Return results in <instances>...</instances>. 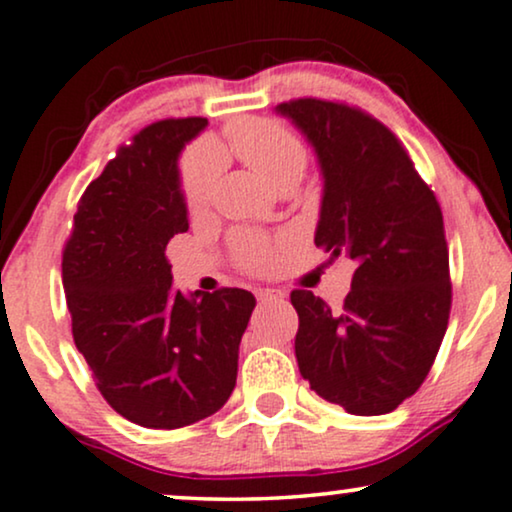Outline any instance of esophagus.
Here are the masks:
<instances>
[{"label": "esophagus", "mask_w": 512, "mask_h": 512, "mask_svg": "<svg viewBox=\"0 0 512 512\" xmlns=\"http://www.w3.org/2000/svg\"><path fill=\"white\" fill-rule=\"evenodd\" d=\"M256 299L261 306H268V304H277V301H285V294L280 292V289H258L256 292Z\"/></svg>", "instance_id": "obj_1"}]
</instances>
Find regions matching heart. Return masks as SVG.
<instances>
[{
    "label": "heart",
    "instance_id": "b5f03b06",
    "mask_svg": "<svg viewBox=\"0 0 512 512\" xmlns=\"http://www.w3.org/2000/svg\"><path fill=\"white\" fill-rule=\"evenodd\" d=\"M225 151L261 173L270 185L299 182L306 168V147L292 130L268 118H239L225 128ZM220 173V156L208 147L187 151L180 166V194L189 213H199L213 197ZM237 261L249 270L273 266V249L263 237L239 232L235 237Z\"/></svg>",
    "mask_w": 512,
    "mask_h": 512
}]
</instances>
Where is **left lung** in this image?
<instances>
[{"label":"left lung","instance_id":"1","mask_svg":"<svg viewBox=\"0 0 512 512\" xmlns=\"http://www.w3.org/2000/svg\"><path fill=\"white\" fill-rule=\"evenodd\" d=\"M275 111L318 156L315 246L356 268L342 311L308 289L292 292L301 377L346 413H391L425 382L449 325L439 201L394 132L365 111L323 99H294Z\"/></svg>","mask_w":512,"mask_h":512}]
</instances>
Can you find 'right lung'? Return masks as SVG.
Returning a JSON list of instances; mask_svg holds the SVG:
<instances>
[{
    "instance_id": "1",
    "label": "right lung",
    "mask_w": 512,
    "mask_h": 512,
    "mask_svg": "<svg viewBox=\"0 0 512 512\" xmlns=\"http://www.w3.org/2000/svg\"><path fill=\"white\" fill-rule=\"evenodd\" d=\"M206 118L151 123L118 149L78 201L61 277L73 339L106 403L151 430H178L225 406L256 299L246 289L185 296L166 261L187 232L180 151Z\"/></svg>"
}]
</instances>
